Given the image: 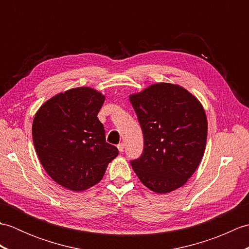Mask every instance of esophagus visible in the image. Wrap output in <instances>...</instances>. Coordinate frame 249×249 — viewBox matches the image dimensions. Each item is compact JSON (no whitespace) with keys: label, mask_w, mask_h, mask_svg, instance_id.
<instances>
[{"label":"esophagus","mask_w":249,"mask_h":249,"mask_svg":"<svg viewBox=\"0 0 249 249\" xmlns=\"http://www.w3.org/2000/svg\"><path fill=\"white\" fill-rule=\"evenodd\" d=\"M124 147H125V144L123 143V142H122V143H120L119 145H118V149H119V151L122 153V152H124Z\"/></svg>","instance_id":"esophagus-1"}]
</instances>
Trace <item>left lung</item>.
<instances>
[{"label":"left lung","mask_w":249,"mask_h":249,"mask_svg":"<svg viewBox=\"0 0 249 249\" xmlns=\"http://www.w3.org/2000/svg\"><path fill=\"white\" fill-rule=\"evenodd\" d=\"M143 133V153L131 161L142 184L168 194L192 178L202 160L208 120L202 105L186 89L154 83L129 95Z\"/></svg>","instance_id":"8db88e82"}]
</instances>
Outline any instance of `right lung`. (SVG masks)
Here are the masks:
<instances>
[{
	"mask_svg": "<svg viewBox=\"0 0 249 249\" xmlns=\"http://www.w3.org/2000/svg\"><path fill=\"white\" fill-rule=\"evenodd\" d=\"M104 102L96 89L73 88L54 95L35 113L32 136L41 166L55 183L72 192L99 183L119 154L106 142L97 118Z\"/></svg>",
	"mask_w": 249,
	"mask_h": 249,
	"instance_id": "right-lung-1",
	"label": "right lung"
}]
</instances>
